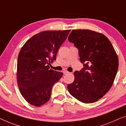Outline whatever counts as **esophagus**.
<instances>
[{
  "label": "esophagus",
  "instance_id": "obj_1",
  "mask_svg": "<svg viewBox=\"0 0 126 126\" xmlns=\"http://www.w3.org/2000/svg\"><path fill=\"white\" fill-rule=\"evenodd\" d=\"M68 73H69V72H68V71H63V74L64 75L67 74H68Z\"/></svg>",
  "mask_w": 126,
  "mask_h": 126
}]
</instances>
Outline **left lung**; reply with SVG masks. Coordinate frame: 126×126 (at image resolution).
Wrapping results in <instances>:
<instances>
[{
  "label": "left lung",
  "instance_id": "8db88e82",
  "mask_svg": "<svg viewBox=\"0 0 126 126\" xmlns=\"http://www.w3.org/2000/svg\"><path fill=\"white\" fill-rule=\"evenodd\" d=\"M68 41L78 48L84 68L74 73L75 80L67 89L81 102H96L113 84L119 65L117 53L105 35L88 29L73 30Z\"/></svg>",
  "mask_w": 126,
  "mask_h": 126
}]
</instances>
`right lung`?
Returning <instances> with one entry per match:
<instances>
[{"instance_id": "add662e5", "label": "right lung", "mask_w": 126, "mask_h": 126, "mask_svg": "<svg viewBox=\"0 0 126 126\" xmlns=\"http://www.w3.org/2000/svg\"><path fill=\"white\" fill-rule=\"evenodd\" d=\"M71 30L47 31L34 35L18 54L17 85L22 96L30 104L41 106L51 97L52 86L63 73L50 69L58 50Z\"/></svg>"}]
</instances>
